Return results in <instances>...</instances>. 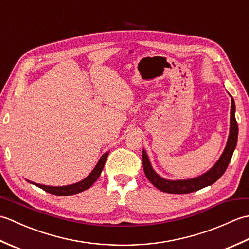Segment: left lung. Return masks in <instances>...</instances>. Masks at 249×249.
I'll list each match as a JSON object with an SVG mask.
<instances>
[{
	"label": "left lung",
	"mask_w": 249,
	"mask_h": 249,
	"mask_svg": "<svg viewBox=\"0 0 249 249\" xmlns=\"http://www.w3.org/2000/svg\"><path fill=\"white\" fill-rule=\"evenodd\" d=\"M230 95V94H229ZM231 97V111H230V131L229 137L227 140V144L223 154L220 155L219 160L215 162V165L199 177L187 179H168L160 177L153 169L150 158L147 156L145 150L142 151V161H143V170L149 181L154 185L156 188L163 193L168 194H189L193 192L204 188L206 186L214 184L217 179L225 173L227 167L233 155L237 142V134H239V127L235 120V103L234 99Z\"/></svg>",
	"instance_id": "obj_1"
}]
</instances>
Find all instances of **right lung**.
I'll return each mask as SVG.
<instances>
[{
	"label": "right lung",
	"mask_w": 249,
	"mask_h": 249,
	"mask_svg": "<svg viewBox=\"0 0 249 249\" xmlns=\"http://www.w3.org/2000/svg\"><path fill=\"white\" fill-rule=\"evenodd\" d=\"M108 154H109V152H106L105 154H103L102 157L99 158L98 162L96 163V166H95V168L92 170V172L89 173L86 178H83L82 181L77 182L75 184L65 185V186H47V185H41L38 183L31 182V181H29V179H26V181L31 184H34L37 187L44 189L47 193L53 194L56 196H71V195H75L78 193H81V192H83V190H86V189L91 187L92 185L96 182V179L99 178L100 173H102V171H103L106 160H107V157H108Z\"/></svg>",
	"instance_id": "obj_1"
}]
</instances>
